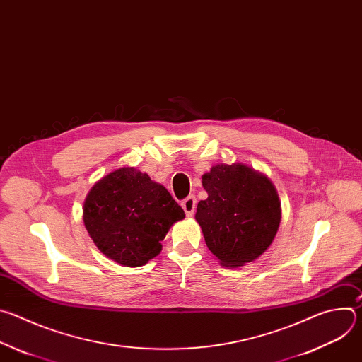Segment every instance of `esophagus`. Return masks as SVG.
<instances>
[{"label": "esophagus", "instance_id": "esophagus-1", "mask_svg": "<svg viewBox=\"0 0 362 362\" xmlns=\"http://www.w3.org/2000/svg\"><path fill=\"white\" fill-rule=\"evenodd\" d=\"M182 208L187 216H193L196 211V197L187 196L185 200H182Z\"/></svg>", "mask_w": 362, "mask_h": 362}]
</instances>
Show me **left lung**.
<instances>
[{"label": "left lung", "instance_id": "8db88e82", "mask_svg": "<svg viewBox=\"0 0 362 362\" xmlns=\"http://www.w3.org/2000/svg\"><path fill=\"white\" fill-rule=\"evenodd\" d=\"M208 199L197 203L204 242L223 267H243L272 243L281 202L272 182L242 163L216 165L202 176Z\"/></svg>", "mask_w": 362, "mask_h": 362}]
</instances>
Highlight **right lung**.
<instances>
[{
  "mask_svg": "<svg viewBox=\"0 0 362 362\" xmlns=\"http://www.w3.org/2000/svg\"><path fill=\"white\" fill-rule=\"evenodd\" d=\"M185 212L168 189L134 168H120L88 192L84 226L95 246L120 265H146Z\"/></svg>",
  "mask_w": 362,
  "mask_h": 362,
  "instance_id": "obj_1",
  "label": "right lung"
}]
</instances>
